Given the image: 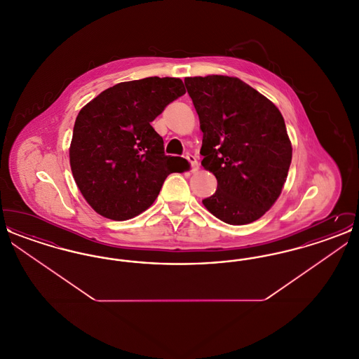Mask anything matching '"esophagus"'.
<instances>
[{"label": "esophagus", "instance_id": "obj_1", "mask_svg": "<svg viewBox=\"0 0 359 359\" xmlns=\"http://www.w3.org/2000/svg\"><path fill=\"white\" fill-rule=\"evenodd\" d=\"M187 160L189 161V164H191L192 172H196L199 170V165H198V161H196V157H195V156L187 154Z\"/></svg>", "mask_w": 359, "mask_h": 359}]
</instances>
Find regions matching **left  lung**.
Returning <instances> with one entry per match:
<instances>
[{"instance_id": "obj_1", "label": "left lung", "mask_w": 359, "mask_h": 359, "mask_svg": "<svg viewBox=\"0 0 359 359\" xmlns=\"http://www.w3.org/2000/svg\"><path fill=\"white\" fill-rule=\"evenodd\" d=\"M203 133L202 165L218 182L203 205L229 224L259 219L285 184L292 144L272 101L234 76L186 78Z\"/></svg>"}]
</instances>
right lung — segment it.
<instances>
[{"mask_svg": "<svg viewBox=\"0 0 359 359\" xmlns=\"http://www.w3.org/2000/svg\"><path fill=\"white\" fill-rule=\"evenodd\" d=\"M186 93L179 78L121 82L85 104L74 125L69 165L86 202L113 221L135 218L154 205L184 158L165 156L151 122Z\"/></svg>", "mask_w": 359, "mask_h": 359, "instance_id": "obj_1", "label": "right lung"}]
</instances>
